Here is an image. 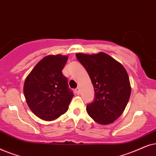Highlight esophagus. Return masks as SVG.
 I'll use <instances>...</instances> for the list:
<instances>
[{
	"instance_id": "esophagus-1",
	"label": "esophagus",
	"mask_w": 156,
	"mask_h": 156,
	"mask_svg": "<svg viewBox=\"0 0 156 156\" xmlns=\"http://www.w3.org/2000/svg\"><path fill=\"white\" fill-rule=\"evenodd\" d=\"M75 90H76V92L77 93V94H79V93H80V88H79V87H77V88L75 89Z\"/></svg>"
}]
</instances>
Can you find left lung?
<instances>
[{
  "label": "left lung",
  "instance_id": "8db88e82",
  "mask_svg": "<svg viewBox=\"0 0 156 156\" xmlns=\"http://www.w3.org/2000/svg\"><path fill=\"white\" fill-rule=\"evenodd\" d=\"M76 55L88 72L94 88L95 97L87 105V113L101 125L113 123L123 113L131 92L125 68L105 53Z\"/></svg>",
  "mask_w": 156,
  "mask_h": 156
}]
</instances>
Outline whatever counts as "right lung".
I'll list each match as a JSON object with an SVG mask.
<instances>
[{"mask_svg":"<svg viewBox=\"0 0 156 156\" xmlns=\"http://www.w3.org/2000/svg\"><path fill=\"white\" fill-rule=\"evenodd\" d=\"M68 56L48 55L39 61L27 77L23 92L33 113L50 121L68 111L73 93L62 73Z\"/></svg>","mask_w":156,"mask_h":156,"instance_id":"obj_1","label":"right lung"}]
</instances>
